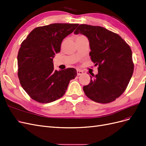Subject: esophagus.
Masks as SVG:
<instances>
[{"instance_id": "1", "label": "esophagus", "mask_w": 146, "mask_h": 146, "mask_svg": "<svg viewBox=\"0 0 146 146\" xmlns=\"http://www.w3.org/2000/svg\"><path fill=\"white\" fill-rule=\"evenodd\" d=\"M83 74V72L82 70H80V69H77V76H80V75H82Z\"/></svg>"}]
</instances>
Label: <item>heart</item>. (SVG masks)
I'll return each mask as SVG.
<instances>
[{"label": "heart", "mask_w": 146, "mask_h": 146, "mask_svg": "<svg viewBox=\"0 0 146 146\" xmlns=\"http://www.w3.org/2000/svg\"><path fill=\"white\" fill-rule=\"evenodd\" d=\"M80 36H77V38H78V37H80Z\"/></svg>", "instance_id": "b5f03b06"}]
</instances>
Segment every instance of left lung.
I'll return each mask as SVG.
<instances>
[{"instance_id": "obj_1", "label": "left lung", "mask_w": 146, "mask_h": 146, "mask_svg": "<svg viewBox=\"0 0 146 146\" xmlns=\"http://www.w3.org/2000/svg\"><path fill=\"white\" fill-rule=\"evenodd\" d=\"M74 33L83 34L90 41L91 61L98 74L84 86L86 96L96 102L108 104L125 91L133 75L134 64L130 47L117 33L100 26L81 24Z\"/></svg>"}]
</instances>
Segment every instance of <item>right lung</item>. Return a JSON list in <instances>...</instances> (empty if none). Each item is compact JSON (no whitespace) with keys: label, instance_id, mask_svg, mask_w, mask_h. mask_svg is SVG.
Segmentation results:
<instances>
[{"label":"right lung","instance_id":"right-lung-1","mask_svg":"<svg viewBox=\"0 0 146 146\" xmlns=\"http://www.w3.org/2000/svg\"><path fill=\"white\" fill-rule=\"evenodd\" d=\"M78 24L55 23L34 29L21 43L17 54V76L22 87L34 100L46 104L63 96L74 68L54 70L53 58L60 52L63 39Z\"/></svg>","mask_w":146,"mask_h":146}]
</instances>
